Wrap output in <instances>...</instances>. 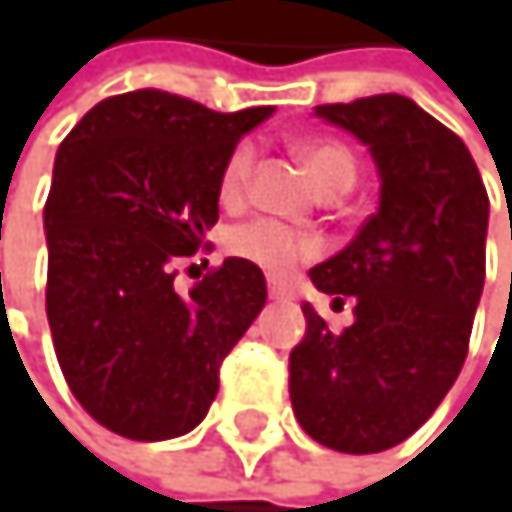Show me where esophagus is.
Wrapping results in <instances>:
<instances>
[{
    "instance_id": "1",
    "label": "esophagus",
    "mask_w": 512,
    "mask_h": 512,
    "mask_svg": "<svg viewBox=\"0 0 512 512\" xmlns=\"http://www.w3.org/2000/svg\"><path fill=\"white\" fill-rule=\"evenodd\" d=\"M267 291H270V298H273V301H288V298H291V288L282 285V282H270Z\"/></svg>"
}]
</instances>
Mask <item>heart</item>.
Listing matches in <instances>:
<instances>
[{"label":"heart","instance_id":"obj_1","mask_svg":"<svg viewBox=\"0 0 512 512\" xmlns=\"http://www.w3.org/2000/svg\"><path fill=\"white\" fill-rule=\"evenodd\" d=\"M294 150H298V156L316 174L322 190L344 193L353 187L356 156L344 141H334V137H301V141L294 144ZM254 171H258V147L251 141H239L221 165L218 190H221L224 205H239L248 199ZM227 245L236 258L251 261L254 267H261L273 276H282L298 264H307L322 254V239L316 233L288 227L276 218H254V221L239 224L230 233Z\"/></svg>","mask_w":512,"mask_h":512}]
</instances>
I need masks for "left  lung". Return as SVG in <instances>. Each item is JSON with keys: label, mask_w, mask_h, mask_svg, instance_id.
I'll return each mask as SVG.
<instances>
[{"label": "left lung", "mask_w": 512, "mask_h": 512, "mask_svg": "<svg viewBox=\"0 0 512 512\" xmlns=\"http://www.w3.org/2000/svg\"><path fill=\"white\" fill-rule=\"evenodd\" d=\"M381 171V205L356 239L310 270L353 325L331 331L304 304L288 396L307 436L375 455L415 433L461 375L485 282L488 193L461 137L402 94L322 104Z\"/></svg>", "instance_id": "obj_1"}]
</instances>
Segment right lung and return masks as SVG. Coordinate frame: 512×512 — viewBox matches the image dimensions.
Segmentation results:
<instances>
[{
	"label": "right lung",
	"instance_id": "add662e5",
	"mask_svg": "<svg viewBox=\"0 0 512 512\" xmlns=\"http://www.w3.org/2000/svg\"><path fill=\"white\" fill-rule=\"evenodd\" d=\"M270 113H214L141 88L91 107L57 150L45 202L51 341L76 402L125 439L190 433L267 304L261 267L242 258L208 267L190 291L174 276L208 251L227 153Z\"/></svg>",
	"mask_w": 512,
	"mask_h": 512
}]
</instances>
